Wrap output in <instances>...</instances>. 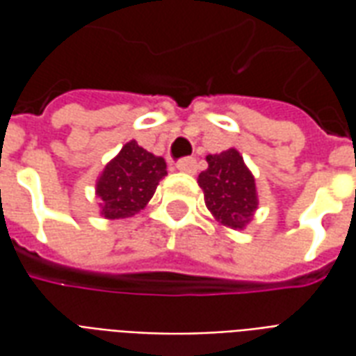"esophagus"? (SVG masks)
I'll use <instances>...</instances> for the list:
<instances>
[{"label": "esophagus", "mask_w": 356, "mask_h": 356, "mask_svg": "<svg viewBox=\"0 0 356 356\" xmlns=\"http://www.w3.org/2000/svg\"><path fill=\"white\" fill-rule=\"evenodd\" d=\"M196 160L194 158H183V160H179L177 162V170L181 173H188V175H194L196 173Z\"/></svg>", "instance_id": "esophagus-1"}]
</instances>
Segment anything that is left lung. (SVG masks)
<instances>
[{"label": "left lung", "mask_w": 356, "mask_h": 356, "mask_svg": "<svg viewBox=\"0 0 356 356\" xmlns=\"http://www.w3.org/2000/svg\"><path fill=\"white\" fill-rule=\"evenodd\" d=\"M208 170L198 175L206 208L216 221L232 231H244L259 204L255 177L236 148L206 156Z\"/></svg>", "instance_id": "left-lung-1"}]
</instances>
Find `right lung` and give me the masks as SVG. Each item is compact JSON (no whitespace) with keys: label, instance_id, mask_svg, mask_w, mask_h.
<instances>
[{"label":"right lung","instance_id":"right-lung-1","mask_svg":"<svg viewBox=\"0 0 356 356\" xmlns=\"http://www.w3.org/2000/svg\"><path fill=\"white\" fill-rule=\"evenodd\" d=\"M168 175L165 160L154 156L137 140L125 143L110 160L95 185L99 208L104 219H125L147 206L156 186Z\"/></svg>","mask_w":356,"mask_h":356}]
</instances>
